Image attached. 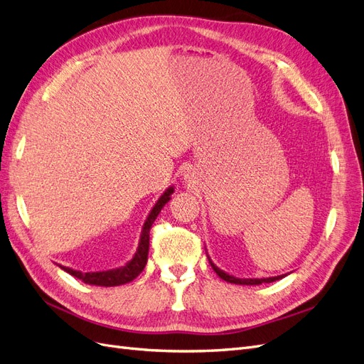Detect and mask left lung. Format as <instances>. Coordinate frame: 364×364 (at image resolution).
Here are the masks:
<instances>
[{
	"mask_svg": "<svg viewBox=\"0 0 364 364\" xmlns=\"http://www.w3.org/2000/svg\"><path fill=\"white\" fill-rule=\"evenodd\" d=\"M209 258V257H208ZM209 262H211V267L214 269V272L218 274L220 278L225 279L226 282H230V284H238V285H259V284H264V282H273V281H278V279H282L284 277H287V273L285 274H279V277H272V278H235L232 277V274L226 273L225 270L218 269L215 264L211 261V258H209Z\"/></svg>",
	"mask_w": 364,
	"mask_h": 364,
	"instance_id": "left-lung-1",
	"label": "left lung"
}]
</instances>
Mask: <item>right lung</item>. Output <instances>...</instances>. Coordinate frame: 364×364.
I'll return each instance as SVG.
<instances>
[{
    "label": "right lung",
    "mask_w": 364,
    "mask_h": 364,
    "mask_svg": "<svg viewBox=\"0 0 364 364\" xmlns=\"http://www.w3.org/2000/svg\"><path fill=\"white\" fill-rule=\"evenodd\" d=\"M174 188L170 186L164 191V194L159 197L158 202L155 203V206L151 208V211L149 214V217L146 218L144 226H142L141 230V237H139V243H138V249L135 252L134 258L130 261H127L124 266L117 267V269H111V270H103V272H80V270H74L71 267H65L60 266V269H63L67 273L73 274V277L79 278L80 281H83L85 284L90 285H98V287H115V285H121V284H127L130 281H134L138 274L144 270L146 264H147V255H149V234H150V228L155 222L156 217L159 215L161 209L165 206V203H168V200L171 199Z\"/></svg>",
    "instance_id": "1"
}]
</instances>
